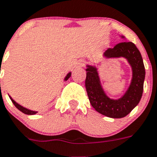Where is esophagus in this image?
Wrapping results in <instances>:
<instances>
[{"label":"esophagus","instance_id":"1","mask_svg":"<svg viewBox=\"0 0 157 157\" xmlns=\"http://www.w3.org/2000/svg\"><path fill=\"white\" fill-rule=\"evenodd\" d=\"M85 60H79L78 62L76 63V66H77V67H83V66H85Z\"/></svg>","mask_w":157,"mask_h":157}]
</instances>
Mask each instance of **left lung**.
<instances>
[{"mask_svg":"<svg viewBox=\"0 0 157 157\" xmlns=\"http://www.w3.org/2000/svg\"><path fill=\"white\" fill-rule=\"evenodd\" d=\"M124 38V36H122ZM107 58L124 57L132 67V78L126 93L118 100L110 99L101 85L97 68L87 65L85 88L91 105L96 111L111 118H122L139 104L144 89L145 69L141 54L132 42H121L104 53Z\"/></svg>","mask_w":157,"mask_h":157,"instance_id":"left-lung-1","label":"left lung"}]
</instances>
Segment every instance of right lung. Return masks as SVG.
Listing matches in <instances>:
<instances>
[{
  "instance_id": "obj_1",
  "label": "right lung",
  "mask_w": 157,
  "mask_h": 157,
  "mask_svg": "<svg viewBox=\"0 0 157 157\" xmlns=\"http://www.w3.org/2000/svg\"><path fill=\"white\" fill-rule=\"evenodd\" d=\"M70 76H71V72H69V73H68V74H67V76H65V78H64V81H67V80H68V79L69 78V77H70ZM9 98L11 99L12 102L13 103V105H15L16 108H17V109H19L20 111L22 112V113H25V114H27V115H34V114H36V113H37V112L32 111V110H29V109H26V108H24L23 106H21V105H20L19 104L17 103V102H16V101H14V100H13V98H12V97H10V96H9Z\"/></svg>"
}]
</instances>
